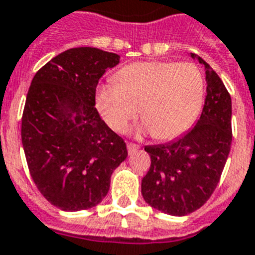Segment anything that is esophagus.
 I'll use <instances>...</instances> for the list:
<instances>
[{"label": "esophagus", "instance_id": "34e87169", "mask_svg": "<svg viewBox=\"0 0 255 255\" xmlns=\"http://www.w3.org/2000/svg\"><path fill=\"white\" fill-rule=\"evenodd\" d=\"M139 149V146L138 144H135V143H127V150H128V153L129 154H132V153H135L136 150Z\"/></svg>", "mask_w": 255, "mask_h": 255}]
</instances>
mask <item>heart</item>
Instances as JSON below:
<instances>
[{
  "label": "heart",
  "instance_id": "b5f03b06",
  "mask_svg": "<svg viewBox=\"0 0 255 255\" xmlns=\"http://www.w3.org/2000/svg\"><path fill=\"white\" fill-rule=\"evenodd\" d=\"M206 84L202 72L190 63L140 61L122 68L95 90V105L106 124L117 132L138 116L139 132L158 140L179 138L202 111Z\"/></svg>",
  "mask_w": 255,
  "mask_h": 255
}]
</instances>
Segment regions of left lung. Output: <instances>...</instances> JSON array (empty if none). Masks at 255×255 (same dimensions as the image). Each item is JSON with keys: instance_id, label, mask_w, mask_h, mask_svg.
I'll list each match as a JSON object with an SVG mask.
<instances>
[{"instance_id": "1", "label": "left lung", "mask_w": 255, "mask_h": 255, "mask_svg": "<svg viewBox=\"0 0 255 255\" xmlns=\"http://www.w3.org/2000/svg\"><path fill=\"white\" fill-rule=\"evenodd\" d=\"M206 98L195 127L169 143L146 146L151 165L142 179V197L151 208L186 216L208 201L219 184L232 142V104L223 80L203 58Z\"/></svg>"}]
</instances>
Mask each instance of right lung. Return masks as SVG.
Wrapping results in <instances>:
<instances>
[{
  "instance_id": "obj_1",
  "label": "right lung",
  "mask_w": 255,
  "mask_h": 255,
  "mask_svg": "<svg viewBox=\"0 0 255 255\" xmlns=\"http://www.w3.org/2000/svg\"><path fill=\"white\" fill-rule=\"evenodd\" d=\"M120 56L73 47L52 58L31 82L21 142L31 177L49 202L65 212L94 208L127 146L95 109V89Z\"/></svg>"
}]
</instances>
